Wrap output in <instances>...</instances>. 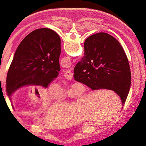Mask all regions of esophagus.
Here are the masks:
<instances>
[{"label":"esophagus","mask_w":146,"mask_h":146,"mask_svg":"<svg viewBox=\"0 0 146 146\" xmlns=\"http://www.w3.org/2000/svg\"><path fill=\"white\" fill-rule=\"evenodd\" d=\"M64 76L65 78L67 79V80H71L73 77V73L70 71V70H68L67 71L64 73Z\"/></svg>","instance_id":"obj_1"}]
</instances>
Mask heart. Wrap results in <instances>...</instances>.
<instances>
[{
    "instance_id": "b5f03b06",
    "label": "heart",
    "mask_w": 146,
    "mask_h": 146,
    "mask_svg": "<svg viewBox=\"0 0 146 146\" xmlns=\"http://www.w3.org/2000/svg\"><path fill=\"white\" fill-rule=\"evenodd\" d=\"M48 94H49V96L51 97V98H54V99L60 98L63 94L62 90H61V88L58 85H52L50 86L48 90ZM76 95L77 96H80V92L78 91L77 92Z\"/></svg>"
}]
</instances>
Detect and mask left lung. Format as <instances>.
Instances as JSON below:
<instances>
[{
  "instance_id": "left-lung-1",
  "label": "left lung",
  "mask_w": 146,
  "mask_h": 146,
  "mask_svg": "<svg viewBox=\"0 0 146 146\" xmlns=\"http://www.w3.org/2000/svg\"><path fill=\"white\" fill-rule=\"evenodd\" d=\"M60 54L61 39L54 30L42 28L29 33L17 48L8 71L7 92L10 100L24 86L46 88L58 76Z\"/></svg>"
}]
</instances>
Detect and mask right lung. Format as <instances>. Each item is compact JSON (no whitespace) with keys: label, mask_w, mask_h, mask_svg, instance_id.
<instances>
[{"label":"right lung","mask_w":146,"mask_h":146,"mask_svg":"<svg viewBox=\"0 0 146 146\" xmlns=\"http://www.w3.org/2000/svg\"><path fill=\"white\" fill-rule=\"evenodd\" d=\"M85 54L75 66L74 79L92 90H112L123 106L131 84L127 55L117 39L108 33H98L84 43Z\"/></svg>","instance_id":"1"}]
</instances>
